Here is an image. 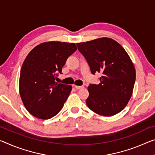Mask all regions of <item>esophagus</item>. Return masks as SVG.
<instances>
[{"instance_id": "obj_1", "label": "esophagus", "mask_w": 155, "mask_h": 155, "mask_svg": "<svg viewBox=\"0 0 155 155\" xmlns=\"http://www.w3.org/2000/svg\"><path fill=\"white\" fill-rule=\"evenodd\" d=\"M74 87L76 88V89L77 90H80V89H82V88H83V86H78V85H74Z\"/></svg>"}]
</instances>
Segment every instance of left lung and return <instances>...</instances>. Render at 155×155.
Returning <instances> with one entry per match:
<instances>
[{"label": "left lung", "mask_w": 155, "mask_h": 155, "mask_svg": "<svg viewBox=\"0 0 155 155\" xmlns=\"http://www.w3.org/2000/svg\"><path fill=\"white\" fill-rule=\"evenodd\" d=\"M77 45L92 74H103L99 84L87 87L88 107L105 117L118 114L130 99L136 79V70L128 54L116 41L107 37Z\"/></svg>", "instance_id": "obj_1"}]
</instances>
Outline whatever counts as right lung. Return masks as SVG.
<instances>
[{
    "label": "right lung",
    "instance_id": "add662e5",
    "mask_svg": "<svg viewBox=\"0 0 155 155\" xmlns=\"http://www.w3.org/2000/svg\"><path fill=\"white\" fill-rule=\"evenodd\" d=\"M77 50L74 43L49 41L33 48L21 67L19 93L24 106L38 119H49L61 111L72 85L55 82L67 58Z\"/></svg>",
    "mask_w": 155,
    "mask_h": 155
}]
</instances>
